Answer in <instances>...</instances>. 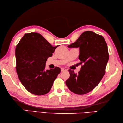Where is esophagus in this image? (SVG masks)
Wrapping results in <instances>:
<instances>
[{
  "mask_svg": "<svg viewBox=\"0 0 123 123\" xmlns=\"http://www.w3.org/2000/svg\"><path fill=\"white\" fill-rule=\"evenodd\" d=\"M66 71V69H65V68H61V71L63 72V71Z\"/></svg>",
  "mask_w": 123,
  "mask_h": 123,
  "instance_id": "esophagus-1",
  "label": "esophagus"
}]
</instances>
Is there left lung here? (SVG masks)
I'll return each instance as SVG.
<instances>
[{
    "mask_svg": "<svg viewBox=\"0 0 123 123\" xmlns=\"http://www.w3.org/2000/svg\"><path fill=\"white\" fill-rule=\"evenodd\" d=\"M68 48H79L81 65L77 74L69 70L70 77L66 81L69 90L77 94H87L97 86L105 73L109 59L106 41L102 35L87 31Z\"/></svg>",
    "mask_w": 123,
    "mask_h": 123,
    "instance_id": "1",
    "label": "left lung"
}]
</instances>
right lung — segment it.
Returning <instances> with one entry per match:
<instances>
[{
  "mask_svg": "<svg viewBox=\"0 0 123 123\" xmlns=\"http://www.w3.org/2000/svg\"><path fill=\"white\" fill-rule=\"evenodd\" d=\"M58 46L53 47L39 33H26L15 49L16 70L25 88L31 93L42 95L48 93L61 69L45 70L48 57Z\"/></svg>",
  "mask_w": 123,
  "mask_h": 123,
  "instance_id": "obj_1",
  "label": "right lung"
}]
</instances>
